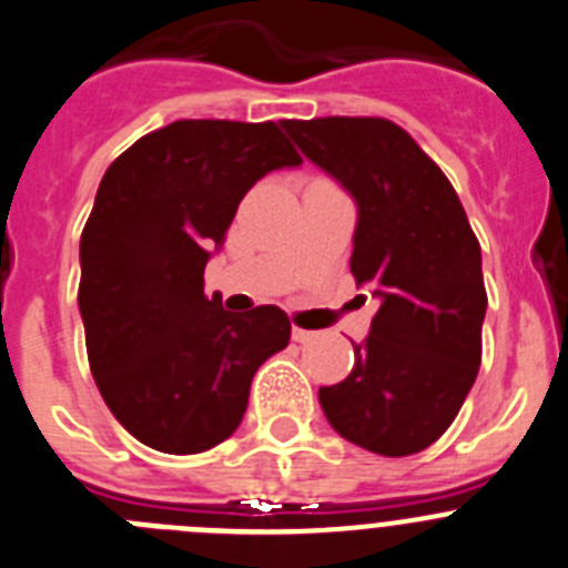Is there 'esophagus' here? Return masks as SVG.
Returning <instances> with one entry per match:
<instances>
[{"label":"esophagus","instance_id":"34e87169","mask_svg":"<svg viewBox=\"0 0 568 568\" xmlns=\"http://www.w3.org/2000/svg\"><path fill=\"white\" fill-rule=\"evenodd\" d=\"M312 337H315V332L298 329V326H293V341H295V343H310Z\"/></svg>","mask_w":568,"mask_h":568}]
</instances>
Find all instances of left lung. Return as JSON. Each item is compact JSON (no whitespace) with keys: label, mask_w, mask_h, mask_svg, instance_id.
Here are the masks:
<instances>
[{"label":"left lung","mask_w":568,"mask_h":568,"mask_svg":"<svg viewBox=\"0 0 568 568\" xmlns=\"http://www.w3.org/2000/svg\"><path fill=\"white\" fill-rule=\"evenodd\" d=\"M357 205L352 275L377 315L343 383L318 392L343 439L379 456L434 445L481 363V247L439 165L386 118L281 121Z\"/></svg>","instance_id":"left-lung-1"}]
</instances>
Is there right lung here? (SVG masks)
<instances>
[{
    "mask_svg": "<svg viewBox=\"0 0 568 568\" xmlns=\"http://www.w3.org/2000/svg\"><path fill=\"white\" fill-rule=\"evenodd\" d=\"M295 165L281 123L176 121L103 174L81 233L78 310L98 392L143 445L185 456L225 442L256 368L290 343L278 306L207 301L205 264L242 196Z\"/></svg>",
    "mask_w": 568,
    "mask_h": 568,
    "instance_id": "1",
    "label": "right lung"
}]
</instances>
